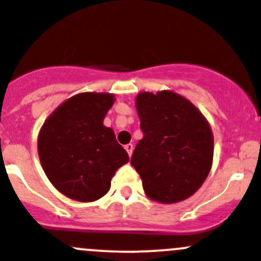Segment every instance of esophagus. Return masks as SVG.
I'll list each match as a JSON object with an SVG mask.
<instances>
[{
    "instance_id": "1",
    "label": "esophagus",
    "mask_w": 261,
    "mask_h": 261,
    "mask_svg": "<svg viewBox=\"0 0 261 261\" xmlns=\"http://www.w3.org/2000/svg\"><path fill=\"white\" fill-rule=\"evenodd\" d=\"M125 150L127 151L128 156H131V154H133V150H134V145L133 144H127V145H125Z\"/></svg>"
}]
</instances>
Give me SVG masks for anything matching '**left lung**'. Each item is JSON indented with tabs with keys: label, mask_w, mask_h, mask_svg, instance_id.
<instances>
[{
	"label": "left lung",
	"mask_w": 261,
	"mask_h": 261,
	"mask_svg": "<svg viewBox=\"0 0 261 261\" xmlns=\"http://www.w3.org/2000/svg\"><path fill=\"white\" fill-rule=\"evenodd\" d=\"M136 110L144 136L131 156L146 196L175 203L196 193L211 170L213 136L203 115L170 91L143 92Z\"/></svg>",
	"instance_id": "8db88e82"
}]
</instances>
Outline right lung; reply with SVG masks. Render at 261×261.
I'll return each instance as SVG.
<instances>
[{
  "label": "right lung",
  "instance_id": "add662e5",
  "mask_svg": "<svg viewBox=\"0 0 261 261\" xmlns=\"http://www.w3.org/2000/svg\"><path fill=\"white\" fill-rule=\"evenodd\" d=\"M114 105L110 93H80L60 105L41 127L38 151L53 186L80 202H93L111 187L128 155L103 125Z\"/></svg>",
  "mask_w": 261,
  "mask_h": 261
}]
</instances>
